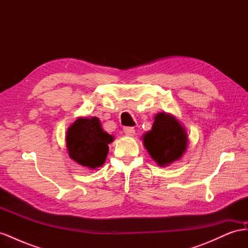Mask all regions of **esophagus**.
<instances>
[{"label": "esophagus", "mask_w": 248, "mask_h": 248, "mask_svg": "<svg viewBox=\"0 0 248 248\" xmlns=\"http://www.w3.org/2000/svg\"><path fill=\"white\" fill-rule=\"evenodd\" d=\"M123 131L126 136H134V133H136V130H134L133 127H124Z\"/></svg>", "instance_id": "34e87169"}]
</instances>
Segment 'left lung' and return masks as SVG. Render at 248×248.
I'll return each mask as SVG.
<instances>
[{
  "label": "left lung",
  "instance_id": "obj_1",
  "mask_svg": "<svg viewBox=\"0 0 248 248\" xmlns=\"http://www.w3.org/2000/svg\"><path fill=\"white\" fill-rule=\"evenodd\" d=\"M144 146L159 167L181 158L187 147V133L178 120L160 112L154 118L152 129L142 136Z\"/></svg>",
  "mask_w": 248,
  "mask_h": 248
}]
</instances>
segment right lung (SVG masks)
<instances>
[{"label": "right lung", "instance_id": "add662e5", "mask_svg": "<svg viewBox=\"0 0 248 248\" xmlns=\"http://www.w3.org/2000/svg\"><path fill=\"white\" fill-rule=\"evenodd\" d=\"M114 137L104 131L98 118H78L69 126L66 146L71 159L82 167L95 170L107 159L108 144Z\"/></svg>", "mask_w": 248, "mask_h": 248}]
</instances>
